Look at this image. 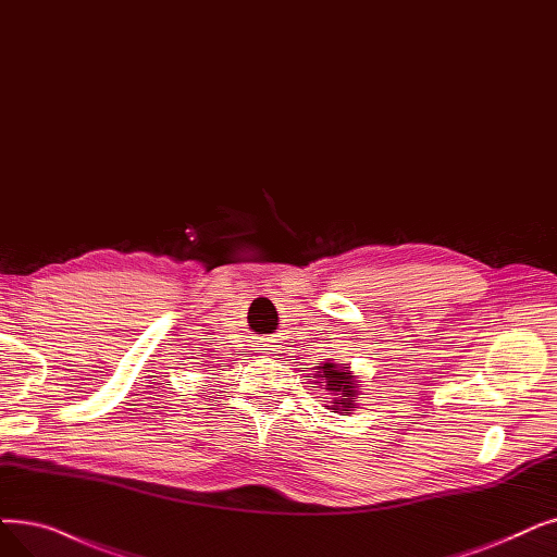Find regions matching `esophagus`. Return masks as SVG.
<instances>
[{
  "instance_id": "obj_1",
  "label": "esophagus",
  "mask_w": 557,
  "mask_h": 557,
  "mask_svg": "<svg viewBox=\"0 0 557 557\" xmlns=\"http://www.w3.org/2000/svg\"><path fill=\"white\" fill-rule=\"evenodd\" d=\"M257 350H273L269 344H259V348Z\"/></svg>"
}]
</instances>
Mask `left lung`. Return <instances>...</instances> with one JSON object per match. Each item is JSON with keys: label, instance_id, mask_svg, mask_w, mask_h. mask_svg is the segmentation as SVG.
Instances as JSON below:
<instances>
[{"label": "left lung", "instance_id": "obj_1", "mask_svg": "<svg viewBox=\"0 0 557 557\" xmlns=\"http://www.w3.org/2000/svg\"><path fill=\"white\" fill-rule=\"evenodd\" d=\"M311 375L323 380L321 386H325V392H330L332 396V403L325 405L327 409H336L342 417L352 414V407L357 405V398L361 392H359V380L348 364H334L332 359H327L325 364L317 367V373Z\"/></svg>", "mask_w": 557, "mask_h": 557}]
</instances>
